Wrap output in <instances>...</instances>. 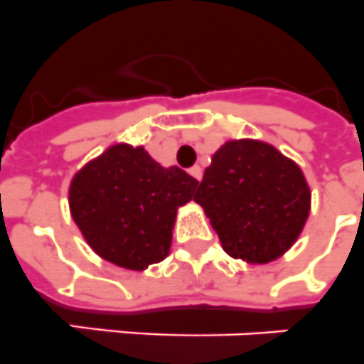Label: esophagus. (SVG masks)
I'll return each instance as SVG.
<instances>
[{
    "mask_svg": "<svg viewBox=\"0 0 364 364\" xmlns=\"http://www.w3.org/2000/svg\"><path fill=\"white\" fill-rule=\"evenodd\" d=\"M188 172H191V176L194 177V179H198V181H201V177H203V172H201V168H200V166H192L191 170H188Z\"/></svg>",
    "mask_w": 364,
    "mask_h": 364,
    "instance_id": "34e87169",
    "label": "esophagus"
}]
</instances>
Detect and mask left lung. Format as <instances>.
<instances>
[{
  "mask_svg": "<svg viewBox=\"0 0 364 364\" xmlns=\"http://www.w3.org/2000/svg\"><path fill=\"white\" fill-rule=\"evenodd\" d=\"M194 201L203 207L228 255L267 264L300 237L311 191L301 168L276 146L240 139L216 149Z\"/></svg>",
  "mask_w": 364,
  "mask_h": 364,
  "instance_id": "8db88e82",
  "label": "left lung"
}]
</instances>
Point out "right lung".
<instances>
[{"instance_id": "add662e5", "label": "right lung", "mask_w": 364, "mask_h": 364, "mask_svg": "<svg viewBox=\"0 0 364 364\" xmlns=\"http://www.w3.org/2000/svg\"><path fill=\"white\" fill-rule=\"evenodd\" d=\"M196 187L181 168L161 166L142 146L120 142L73 176L70 213L100 257L146 270L170 253L177 209L194 198Z\"/></svg>"}]
</instances>
